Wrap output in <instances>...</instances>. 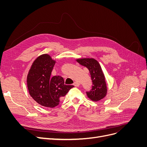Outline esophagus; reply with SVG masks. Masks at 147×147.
<instances>
[{
	"label": "esophagus",
	"instance_id": "34e87169",
	"mask_svg": "<svg viewBox=\"0 0 147 147\" xmlns=\"http://www.w3.org/2000/svg\"><path fill=\"white\" fill-rule=\"evenodd\" d=\"M74 85L75 86H77V87H78V86H80V83H78V82H74Z\"/></svg>",
	"mask_w": 147,
	"mask_h": 147
}]
</instances>
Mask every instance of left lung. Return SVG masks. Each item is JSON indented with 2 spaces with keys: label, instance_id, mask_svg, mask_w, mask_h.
<instances>
[{
  "label": "left lung",
  "instance_id": "obj_1",
  "mask_svg": "<svg viewBox=\"0 0 147 147\" xmlns=\"http://www.w3.org/2000/svg\"><path fill=\"white\" fill-rule=\"evenodd\" d=\"M77 61L80 64L86 67L91 75L92 86L90 91L86 92L88 97L96 102L103 99L107 94V86L99 63L92 58L79 59Z\"/></svg>",
  "mask_w": 147,
  "mask_h": 147
}]
</instances>
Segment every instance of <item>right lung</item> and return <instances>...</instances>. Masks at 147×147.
I'll return each mask as SVG.
<instances>
[{
    "mask_svg": "<svg viewBox=\"0 0 147 147\" xmlns=\"http://www.w3.org/2000/svg\"><path fill=\"white\" fill-rule=\"evenodd\" d=\"M55 63L50 55L40 56L34 61L27 77L30 96L46 107L53 108L58 105L61 97L65 96L74 87L64 84V79L61 76L51 77Z\"/></svg>",
    "mask_w": 147,
    "mask_h": 147,
    "instance_id": "1",
    "label": "right lung"
}]
</instances>
